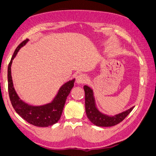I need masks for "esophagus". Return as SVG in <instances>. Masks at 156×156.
I'll return each instance as SVG.
<instances>
[{
    "mask_svg": "<svg viewBox=\"0 0 156 156\" xmlns=\"http://www.w3.org/2000/svg\"><path fill=\"white\" fill-rule=\"evenodd\" d=\"M87 81V76L84 74H79L77 76H76V82L78 84H83Z\"/></svg>",
    "mask_w": 156,
    "mask_h": 156,
    "instance_id": "obj_1",
    "label": "esophagus"
}]
</instances>
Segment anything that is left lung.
I'll use <instances>...</instances> for the list:
<instances>
[{
  "instance_id": "8db88e82",
  "label": "left lung",
  "mask_w": 156,
  "mask_h": 156,
  "mask_svg": "<svg viewBox=\"0 0 156 156\" xmlns=\"http://www.w3.org/2000/svg\"><path fill=\"white\" fill-rule=\"evenodd\" d=\"M85 93V111L87 118L93 124L98 126H112L122 122L129 114L134 106L117 114H105L101 112L96 105L93 90L89 86H84Z\"/></svg>"
}]
</instances>
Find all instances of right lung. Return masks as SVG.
Masks as SVG:
<instances>
[{
	"mask_svg": "<svg viewBox=\"0 0 156 156\" xmlns=\"http://www.w3.org/2000/svg\"><path fill=\"white\" fill-rule=\"evenodd\" d=\"M29 40H30L29 39L25 40L16 48L8 66L9 98L14 110L25 121L34 126L47 127L57 123L60 119L67 96L69 95L74 85L75 79L69 80L63 84L59 88L57 94L51 103L41 105H33L22 101L19 98L13 86L12 76H11V65L13 60L16 57L19 50L26 45Z\"/></svg>",
	"mask_w": 156,
	"mask_h": 156,
	"instance_id": "1",
	"label": "right lung"
}]
</instances>
